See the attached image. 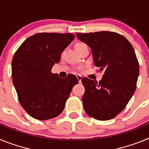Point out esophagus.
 I'll return each mask as SVG.
<instances>
[{
    "label": "esophagus",
    "mask_w": 149,
    "mask_h": 149,
    "mask_svg": "<svg viewBox=\"0 0 149 149\" xmlns=\"http://www.w3.org/2000/svg\"><path fill=\"white\" fill-rule=\"evenodd\" d=\"M77 80H78V82L81 83V79H82L81 76L80 75V74H77Z\"/></svg>",
    "instance_id": "1"
}]
</instances>
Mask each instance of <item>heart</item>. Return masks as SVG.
<instances>
[{
    "label": "heart",
    "mask_w": 149,
    "mask_h": 149,
    "mask_svg": "<svg viewBox=\"0 0 149 149\" xmlns=\"http://www.w3.org/2000/svg\"><path fill=\"white\" fill-rule=\"evenodd\" d=\"M83 44H84V43H77V44L75 45V47H77V46H80Z\"/></svg>",
    "instance_id": "1"
}]
</instances>
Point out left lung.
<instances>
[{"instance_id": "8db88e82", "label": "left lung", "mask_w": 149, "mask_h": 149, "mask_svg": "<svg viewBox=\"0 0 149 149\" xmlns=\"http://www.w3.org/2000/svg\"><path fill=\"white\" fill-rule=\"evenodd\" d=\"M91 48L95 65L104 72L99 82L84 77L82 101L85 112L101 121L113 119L125 109L136 90L139 63L133 46L125 36L101 31L76 33Z\"/></svg>"}]
</instances>
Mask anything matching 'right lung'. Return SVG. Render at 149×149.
Listing matches in <instances>:
<instances>
[{"label": "right lung", "mask_w": 149, "mask_h": 149, "mask_svg": "<svg viewBox=\"0 0 149 149\" xmlns=\"http://www.w3.org/2000/svg\"><path fill=\"white\" fill-rule=\"evenodd\" d=\"M74 38L72 33H39L27 38L13 56V85L21 105L34 119L47 120L60 115L78 84L75 75L63 79L51 72Z\"/></svg>", "instance_id": "obj_1"}]
</instances>
